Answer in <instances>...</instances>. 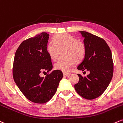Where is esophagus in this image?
<instances>
[{"label": "esophagus", "mask_w": 123, "mask_h": 123, "mask_svg": "<svg viewBox=\"0 0 123 123\" xmlns=\"http://www.w3.org/2000/svg\"><path fill=\"white\" fill-rule=\"evenodd\" d=\"M63 75H64V76H68L70 75V73H65V72H64V73H63Z\"/></svg>", "instance_id": "1"}]
</instances>
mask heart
I'll return each instance as SVG.
<instances>
[{"label": "heart", "mask_w": 123, "mask_h": 123, "mask_svg": "<svg viewBox=\"0 0 123 123\" xmlns=\"http://www.w3.org/2000/svg\"><path fill=\"white\" fill-rule=\"evenodd\" d=\"M66 49L65 55L68 58L60 59L55 64L56 70L67 73L70 68L75 66L77 63L82 62L86 55V47L83 43L78 41L73 36L68 34L56 35L47 47V50L50 58L56 60L59 49Z\"/></svg>", "instance_id": "heart-1"}]
</instances>
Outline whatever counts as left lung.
<instances>
[{
  "mask_svg": "<svg viewBox=\"0 0 123 123\" xmlns=\"http://www.w3.org/2000/svg\"><path fill=\"white\" fill-rule=\"evenodd\" d=\"M80 32L84 38L86 55L77 68L82 71H89L90 74L84 77L78 74L79 80L74 87L83 98L93 99L105 92L112 80L113 73L112 52L104 39L87 31Z\"/></svg>",
  "mask_w": 123,
  "mask_h": 123,
  "instance_id": "1",
  "label": "left lung"
}]
</instances>
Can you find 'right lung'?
Wrapping results in <instances>:
<instances>
[{
	"instance_id": "right-lung-1",
	"label": "right lung",
	"mask_w": 123,
	"mask_h": 123,
	"mask_svg": "<svg viewBox=\"0 0 123 123\" xmlns=\"http://www.w3.org/2000/svg\"><path fill=\"white\" fill-rule=\"evenodd\" d=\"M49 34L43 32L25 40L17 49L13 64V78L30 101L44 104L54 96L63 78L62 71L54 70L45 77L40 74L52 69L47 46Z\"/></svg>"
}]
</instances>
